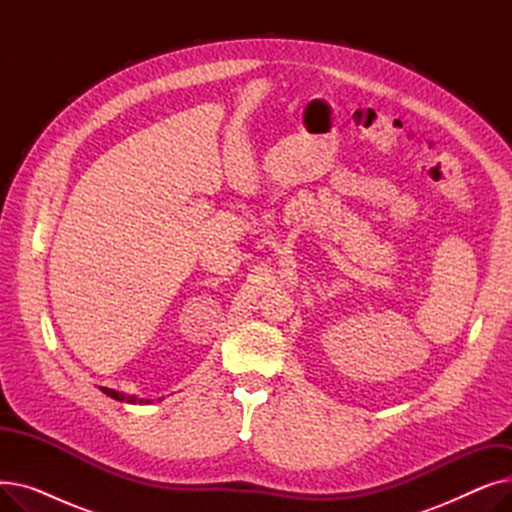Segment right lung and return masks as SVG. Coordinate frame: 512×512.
<instances>
[{
    "mask_svg": "<svg viewBox=\"0 0 512 512\" xmlns=\"http://www.w3.org/2000/svg\"><path fill=\"white\" fill-rule=\"evenodd\" d=\"M103 394H107L110 398H114V400H120V402H130V405H149V400H145V398H137V396H128V394H122V392H116V390H110V388H99Z\"/></svg>",
    "mask_w": 512,
    "mask_h": 512,
    "instance_id": "1",
    "label": "right lung"
}]
</instances>
